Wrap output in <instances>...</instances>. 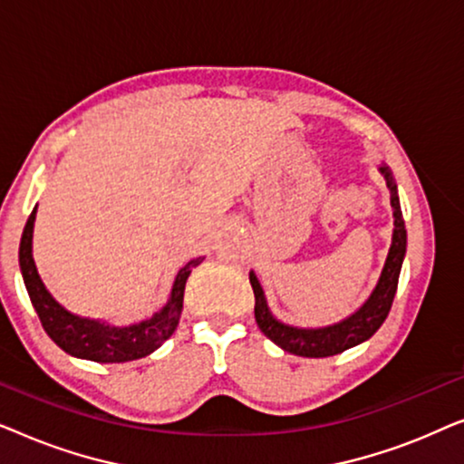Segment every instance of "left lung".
Returning a JSON list of instances; mask_svg holds the SVG:
<instances>
[{
    "label": "left lung",
    "mask_w": 464,
    "mask_h": 464,
    "mask_svg": "<svg viewBox=\"0 0 464 464\" xmlns=\"http://www.w3.org/2000/svg\"><path fill=\"white\" fill-rule=\"evenodd\" d=\"M386 177V186L391 192V207L392 215H395V232H392V245L386 257L384 270L380 275V281L373 289L363 306H361L353 316H348L346 321L338 323V325L323 327V329H297L278 323L275 316L270 314L268 306H266L264 291L259 287L256 275H249L253 295H256V321L257 327L262 329L266 338H270L276 346H281L283 351L297 357H310V359H321V357H334V354L344 353L346 348H353L372 338L382 325L386 316L391 313L392 300H395V291L399 283V272H401L403 256H405V243H408V234H405V224L401 207H399V196L397 186L392 183V177L389 169H380Z\"/></svg>",
    "instance_id": "1"
}]
</instances>
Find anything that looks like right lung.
Instances as JSON below:
<instances>
[{"label": "right lung", "mask_w": 464, "mask_h": 464, "mask_svg": "<svg viewBox=\"0 0 464 464\" xmlns=\"http://www.w3.org/2000/svg\"><path fill=\"white\" fill-rule=\"evenodd\" d=\"M35 211L37 208L31 211L27 224H24L21 249H18V264H21L24 287L29 291L31 304H34L35 313L40 316L44 332L50 335V340L56 346H61L63 351L80 359L99 361V363H124V361L148 357L150 353H154L162 342H167L173 335L181 316L186 281L192 268L202 262L200 257L183 266L175 278L169 304L160 313L151 316L150 321L130 327H110L99 321L80 319V316L67 313L48 294L40 275H37L34 256H31Z\"/></svg>", "instance_id": "obj_1"}]
</instances>
